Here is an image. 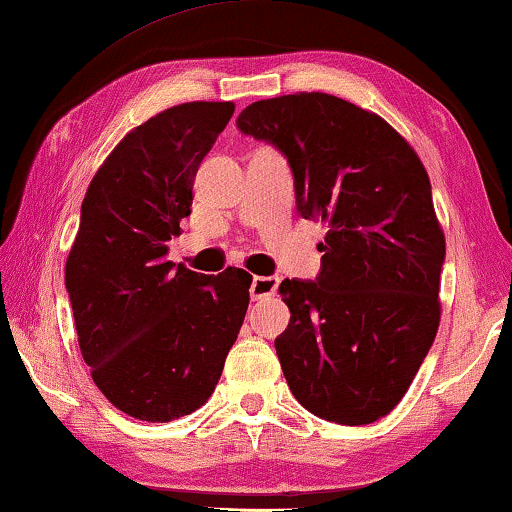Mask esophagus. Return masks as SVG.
<instances>
[{
    "label": "esophagus",
    "instance_id": "1",
    "mask_svg": "<svg viewBox=\"0 0 512 512\" xmlns=\"http://www.w3.org/2000/svg\"><path fill=\"white\" fill-rule=\"evenodd\" d=\"M280 280L275 275H255L253 282H250V298L262 300L266 296H273L278 291Z\"/></svg>",
    "mask_w": 512,
    "mask_h": 512
}]
</instances>
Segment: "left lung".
Wrapping results in <instances>:
<instances>
[{"label": "left lung", "instance_id": "8db88e82", "mask_svg": "<svg viewBox=\"0 0 512 512\" xmlns=\"http://www.w3.org/2000/svg\"><path fill=\"white\" fill-rule=\"evenodd\" d=\"M243 134L285 154L303 218L326 223L316 282L280 285L291 319L275 351L312 415L362 426L392 412L440 326L444 232L410 143L328 93L253 102Z\"/></svg>", "mask_w": 512, "mask_h": 512}]
</instances>
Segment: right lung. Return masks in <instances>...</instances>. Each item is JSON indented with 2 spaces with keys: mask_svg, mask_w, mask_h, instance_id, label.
<instances>
[{
  "mask_svg": "<svg viewBox=\"0 0 512 512\" xmlns=\"http://www.w3.org/2000/svg\"><path fill=\"white\" fill-rule=\"evenodd\" d=\"M232 102H184L134 127L88 184L66 262L79 348L100 392L141 421L205 405L248 310L253 275L168 262L200 161Z\"/></svg>",
  "mask_w": 512,
  "mask_h": 512,
  "instance_id": "right-lung-1",
  "label": "right lung"
}]
</instances>
